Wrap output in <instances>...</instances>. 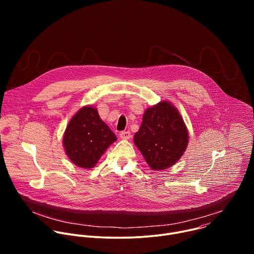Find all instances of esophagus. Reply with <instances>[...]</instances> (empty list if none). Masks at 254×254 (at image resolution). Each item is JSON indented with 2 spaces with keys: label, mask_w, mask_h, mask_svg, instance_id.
I'll use <instances>...</instances> for the list:
<instances>
[{
  "label": "esophagus",
  "mask_w": 254,
  "mask_h": 254,
  "mask_svg": "<svg viewBox=\"0 0 254 254\" xmlns=\"http://www.w3.org/2000/svg\"><path fill=\"white\" fill-rule=\"evenodd\" d=\"M120 136L121 138L123 139H128L130 137V132L128 130H124V131H121L120 133Z\"/></svg>",
  "instance_id": "1"
}]
</instances>
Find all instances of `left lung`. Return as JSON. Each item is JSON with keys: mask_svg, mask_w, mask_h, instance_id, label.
I'll return each instance as SVG.
<instances>
[{"mask_svg": "<svg viewBox=\"0 0 254 254\" xmlns=\"http://www.w3.org/2000/svg\"><path fill=\"white\" fill-rule=\"evenodd\" d=\"M133 140L148 165L159 171L182 157L188 144V130L176 108L161 101L144 112Z\"/></svg>", "mask_w": 254, "mask_h": 254, "instance_id": "8db88e82", "label": "left lung"}]
</instances>
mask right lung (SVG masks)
<instances>
[{
    "label": "right lung",
    "mask_w": 254,
    "mask_h": 254,
    "mask_svg": "<svg viewBox=\"0 0 254 254\" xmlns=\"http://www.w3.org/2000/svg\"><path fill=\"white\" fill-rule=\"evenodd\" d=\"M116 140V134L100 120L95 108L84 106L70 120L63 136V146L72 163L90 169Z\"/></svg>",
    "instance_id": "1"
}]
</instances>
